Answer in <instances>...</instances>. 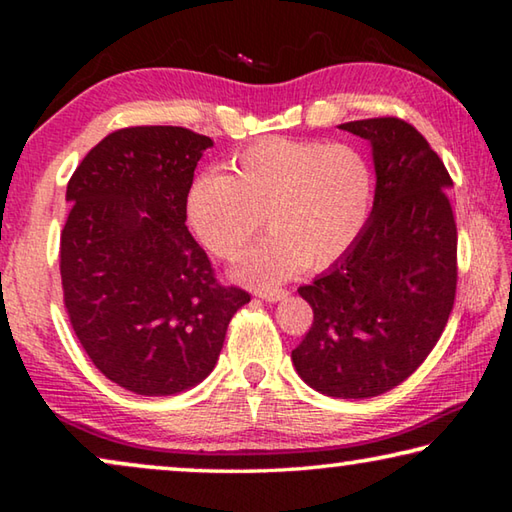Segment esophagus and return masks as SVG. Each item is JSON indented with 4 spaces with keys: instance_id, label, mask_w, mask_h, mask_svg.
Segmentation results:
<instances>
[{
    "instance_id": "34e87169",
    "label": "esophagus",
    "mask_w": 512,
    "mask_h": 512,
    "mask_svg": "<svg viewBox=\"0 0 512 512\" xmlns=\"http://www.w3.org/2000/svg\"><path fill=\"white\" fill-rule=\"evenodd\" d=\"M257 296L266 300V302H277V300L287 298L289 291H284V289H262V291H257Z\"/></svg>"
}]
</instances>
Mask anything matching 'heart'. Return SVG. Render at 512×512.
<instances>
[{"label": "heart", "mask_w": 512, "mask_h": 512, "mask_svg": "<svg viewBox=\"0 0 512 512\" xmlns=\"http://www.w3.org/2000/svg\"><path fill=\"white\" fill-rule=\"evenodd\" d=\"M189 183L185 214L194 237L232 259L264 223L268 235L235 264V277L271 287L305 266L341 259L366 230L375 203L368 155L348 142L264 137Z\"/></svg>", "instance_id": "obj_1"}]
</instances>
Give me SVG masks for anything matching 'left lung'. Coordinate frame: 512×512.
I'll return each instance as SVG.
<instances>
[{
  "instance_id": "1",
  "label": "left lung",
  "mask_w": 512,
  "mask_h": 512,
  "mask_svg": "<svg viewBox=\"0 0 512 512\" xmlns=\"http://www.w3.org/2000/svg\"><path fill=\"white\" fill-rule=\"evenodd\" d=\"M372 146L375 203L357 244L298 293L314 323L293 366L314 391L363 400L429 357L456 296V221L443 160L397 117L348 121Z\"/></svg>"
}]
</instances>
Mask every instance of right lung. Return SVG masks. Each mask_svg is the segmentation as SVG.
<instances>
[{"instance_id": "obj_1", "label": "right lung", "mask_w": 512, "mask_h": 512, "mask_svg": "<svg viewBox=\"0 0 512 512\" xmlns=\"http://www.w3.org/2000/svg\"><path fill=\"white\" fill-rule=\"evenodd\" d=\"M210 137L180 126L121 128L67 183L60 277L76 336L126 391L164 397L210 375L244 289L216 282L187 230L185 194Z\"/></svg>"}]
</instances>
